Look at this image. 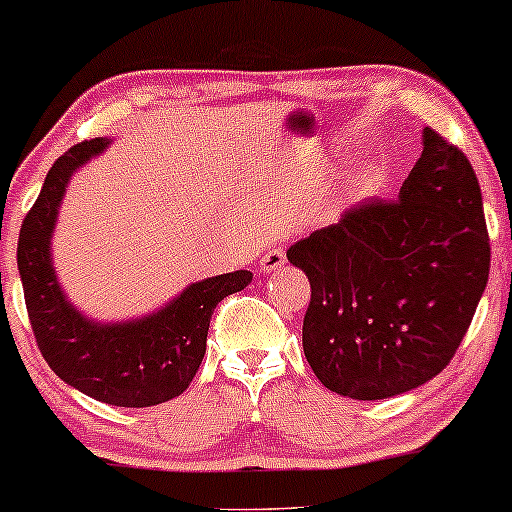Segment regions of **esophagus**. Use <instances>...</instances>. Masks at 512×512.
<instances>
[{"mask_svg": "<svg viewBox=\"0 0 512 512\" xmlns=\"http://www.w3.org/2000/svg\"><path fill=\"white\" fill-rule=\"evenodd\" d=\"M286 265V255L282 247H272L265 252V257L260 260V272H279Z\"/></svg>", "mask_w": 512, "mask_h": 512, "instance_id": "obj_1", "label": "esophagus"}]
</instances>
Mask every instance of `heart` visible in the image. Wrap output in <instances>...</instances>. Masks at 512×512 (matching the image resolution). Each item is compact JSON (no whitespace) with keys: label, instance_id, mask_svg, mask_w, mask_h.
<instances>
[{"label":"heart","instance_id":"heart-1","mask_svg":"<svg viewBox=\"0 0 512 512\" xmlns=\"http://www.w3.org/2000/svg\"><path fill=\"white\" fill-rule=\"evenodd\" d=\"M359 189H362V192H364V194L374 192V189H376V179H367V182H364V184H362V187H359Z\"/></svg>","mask_w":512,"mask_h":512}]
</instances>
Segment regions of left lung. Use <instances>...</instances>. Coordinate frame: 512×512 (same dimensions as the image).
Here are the masks:
<instances>
[{"instance_id":"1","label":"left lung","mask_w":512,"mask_h":512,"mask_svg":"<svg viewBox=\"0 0 512 512\" xmlns=\"http://www.w3.org/2000/svg\"><path fill=\"white\" fill-rule=\"evenodd\" d=\"M286 257L311 282L303 352L320 384L355 401L418 389L454 357L488 282L474 167L423 128L396 201H362Z\"/></svg>"}]
</instances>
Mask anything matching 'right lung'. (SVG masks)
Masks as SVG:
<instances>
[{"instance_id":"add662e5","label":"right lung","mask_w":512,"mask_h":512,"mask_svg":"<svg viewBox=\"0 0 512 512\" xmlns=\"http://www.w3.org/2000/svg\"><path fill=\"white\" fill-rule=\"evenodd\" d=\"M109 145L111 138L84 140L55 160L24 218L16 262L33 335L48 367L94 401L148 408L187 391L204 359L213 308L243 291L252 272L201 279L138 318L97 320L80 311L55 272L53 235L72 174Z\"/></svg>"}]
</instances>
